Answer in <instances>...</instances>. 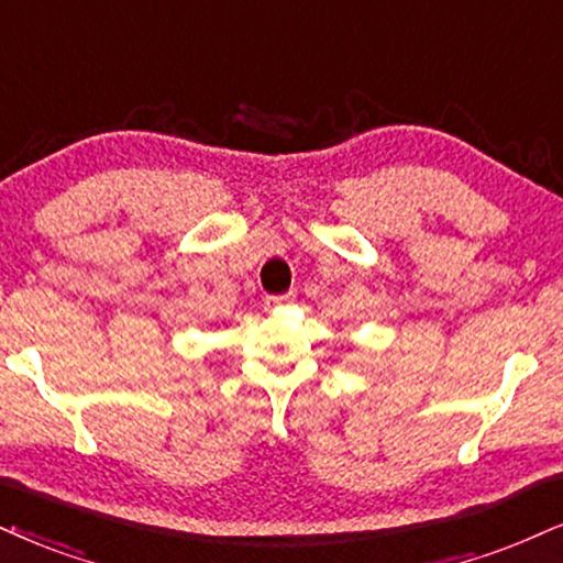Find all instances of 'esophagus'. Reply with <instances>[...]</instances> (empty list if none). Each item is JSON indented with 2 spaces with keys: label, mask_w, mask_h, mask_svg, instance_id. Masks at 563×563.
<instances>
[{
  "label": "esophagus",
  "mask_w": 563,
  "mask_h": 563,
  "mask_svg": "<svg viewBox=\"0 0 563 563\" xmlns=\"http://www.w3.org/2000/svg\"><path fill=\"white\" fill-rule=\"evenodd\" d=\"M295 300V292H287V295H268L266 297V308H279V305H287Z\"/></svg>",
  "instance_id": "esophagus-1"
}]
</instances>
